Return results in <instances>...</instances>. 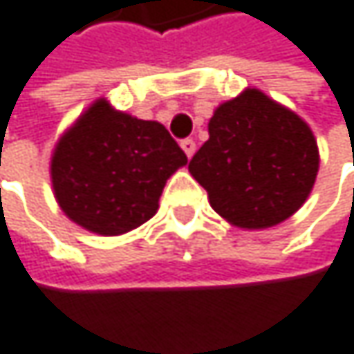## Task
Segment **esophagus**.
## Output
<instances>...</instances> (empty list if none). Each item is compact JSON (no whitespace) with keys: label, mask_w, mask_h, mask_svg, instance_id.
<instances>
[{"label":"esophagus","mask_w":354,"mask_h":354,"mask_svg":"<svg viewBox=\"0 0 354 354\" xmlns=\"http://www.w3.org/2000/svg\"><path fill=\"white\" fill-rule=\"evenodd\" d=\"M180 147H183V151L187 153V157H193V155H195V149H197V147H195V140H193V138H185V140L180 142Z\"/></svg>","instance_id":"34e87169"}]
</instances>
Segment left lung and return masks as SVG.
<instances>
[{"label": "left lung", "instance_id": "8db88e82", "mask_svg": "<svg viewBox=\"0 0 354 354\" xmlns=\"http://www.w3.org/2000/svg\"><path fill=\"white\" fill-rule=\"evenodd\" d=\"M207 130L189 171L222 218L268 229L300 209L317 178L319 151L296 113L248 88L214 111Z\"/></svg>", "mask_w": 354, "mask_h": 354}]
</instances>
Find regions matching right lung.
Returning a JSON list of instances; mask_svg holds the SVG:
<instances>
[{
    "mask_svg": "<svg viewBox=\"0 0 354 354\" xmlns=\"http://www.w3.org/2000/svg\"><path fill=\"white\" fill-rule=\"evenodd\" d=\"M185 151L157 121L96 100L64 132L52 155V187L62 212L98 235H123L155 216Z\"/></svg>",
    "mask_w": 354,
    "mask_h": 354,
    "instance_id": "1",
    "label": "right lung"
}]
</instances>
